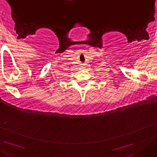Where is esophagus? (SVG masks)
Listing matches in <instances>:
<instances>
[{
	"mask_svg": "<svg viewBox=\"0 0 157 157\" xmlns=\"http://www.w3.org/2000/svg\"><path fill=\"white\" fill-rule=\"evenodd\" d=\"M84 65H82V67H84Z\"/></svg>",
	"mask_w": 157,
	"mask_h": 157,
	"instance_id": "34e87169",
	"label": "esophagus"
}]
</instances>
